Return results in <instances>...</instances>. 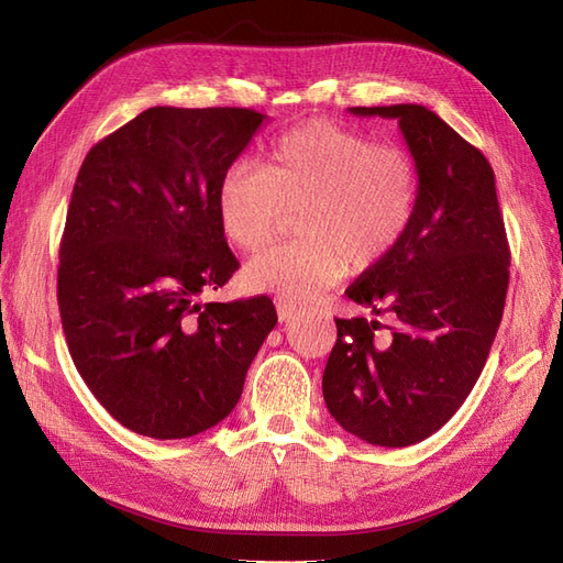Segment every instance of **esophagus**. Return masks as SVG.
<instances>
[{"label": "esophagus", "mask_w": 563, "mask_h": 563, "mask_svg": "<svg viewBox=\"0 0 563 563\" xmlns=\"http://www.w3.org/2000/svg\"><path fill=\"white\" fill-rule=\"evenodd\" d=\"M276 309H278V318L280 320H290V318H295V313L299 311V307L297 303H292V301H287V299H276Z\"/></svg>", "instance_id": "obj_1"}]
</instances>
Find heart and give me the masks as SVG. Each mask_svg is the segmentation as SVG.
I'll list each match as a JSON object with an SVG mask.
<instances>
[{
    "label": "heart",
    "mask_w": 563,
    "mask_h": 563,
    "mask_svg": "<svg viewBox=\"0 0 563 563\" xmlns=\"http://www.w3.org/2000/svg\"><path fill=\"white\" fill-rule=\"evenodd\" d=\"M297 207L301 238L260 252L245 268L252 290L292 303L398 247L415 219V159L353 126L309 120L273 143L266 167L238 159L217 186L221 231L243 252L264 247L285 210Z\"/></svg>",
    "instance_id": "heart-1"
}]
</instances>
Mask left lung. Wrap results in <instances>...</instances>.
<instances>
[{
  "label": "left lung",
  "mask_w": 563,
  "mask_h": 563,
  "mask_svg": "<svg viewBox=\"0 0 563 563\" xmlns=\"http://www.w3.org/2000/svg\"><path fill=\"white\" fill-rule=\"evenodd\" d=\"M398 120L417 167L415 219L346 297L391 323L334 318L323 373L330 415L373 445L439 431L470 396L500 328L509 245L486 155L424 106L351 108Z\"/></svg>",
  "instance_id": "obj_1"
}]
</instances>
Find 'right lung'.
I'll list each match as a JSON object with an SVG mask.
<instances>
[{
	"mask_svg": "<svg viewBox=\"0 0 563 563\" xmlns=\"http://www.w3.org/2000/svg\"><path fill=\"white\" fill-rule=\"evenodd\" d=\"M266 115L155 106L87 153L60 238L58 311L77 373L141 437L219 424L278 323L268 297L200 303L238 271L217 186Z\"/></svg>",
	"mask_w": 563,
	"mask_h": 563,
	"instance_id": "1",
	"label": "right lung"
}]
</instances>
